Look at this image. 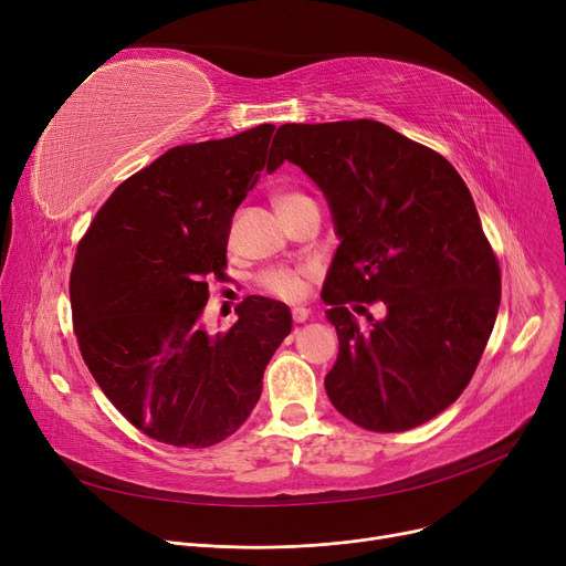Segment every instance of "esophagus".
Instances as JSON below:
<instances>
[{
    "label": "esophagus",
    "instance_id": "1",
    "mask_svg": "<svg viewBox=\"0 0 566 566\" xmlns=\"http://www.w3.org/2000/svg\"><path fill=\"white\" fill-rule=\"evenodd\" d=\"M291 318H293V323H305L310 318V310L307 307H293Z\"/></svg>",
    "mask_w": 566,
    "mask_h": 566
}]
</instances>
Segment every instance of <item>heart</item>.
<instances>
[{
	"instance_id": "heart-1",
	"label": "heart",
	"mask_w": 566,
	"mask_h": 566,
	"mask_svg": "<svg viewBox=\"0 0 566 566\" xmlns=\"http://www.w3.org/2000/svg\"><path fill=\"white\" fill-rule=\"evenodd\" d=\"M273 201L277 206L280 216L286 218L295 211V208L303 206L305 201H310V197L301 190L284 188V190H277L273 195ZM310 275H312L310 268H271V271H263L256 277V284L263 293L273 295V298L293 303V301L303 298Z\"/></svg>"
}]
</instances>
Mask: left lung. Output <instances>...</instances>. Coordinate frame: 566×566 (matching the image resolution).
I'll list each match as a JSON object with an SVG mask.
<instances>
[{
  "mask_svg": "<svg viewBox=\"0 0 566 566\" xmlns=\"http://www.w3.org/2000/svg\"><path fill=\"white\" fill-rule=\"evenodd\" d=\"M271 154L314 178L342 238L323 286L339 337L333 406L376 433L429 422L468 388L500 307V263L463 178L371 118L284 124ZM374 302L389 316L363 332L349 307Z\"/></svg>",
  "mask_w": 566,
  "mask_h": 566,
  "instance_id": "1",
  "label": "left lung"
}]
</instances>
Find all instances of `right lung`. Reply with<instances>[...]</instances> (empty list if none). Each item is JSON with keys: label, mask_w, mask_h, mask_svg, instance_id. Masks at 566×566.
<instances>
[{"label": "right lung", "mask_w": 566, "mask_h": 566, "mask_svg": "<svg viewBox=\"0 0 566 566\" xmlns=\"http://www.w3.org/2000/svg\"><path fill=\"white\" fill-rule=\"evenodd\" d=\"M275 126L169 148L98 208L71 271L73 331L105 397L144 436L211 448L261 397L265 365L291 333L284 303L250 295L208 335V282L222 280L233 211L271 167Z\"/></svg>", "instance_id": "right-lung-1"}]
</instances>
